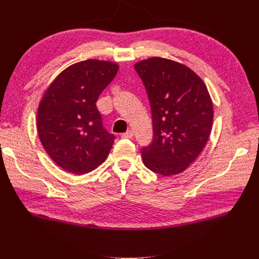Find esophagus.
Returning <instances> with one entry per match:
<instances>
[{"mask_svg": "<svg viewBox=\"0 0 259 259\" xmlns=\"http://www.w3.org/2000/svg\"><path fill=\"white\" fill-rule=\"evenodd\" d=\"M133 136H134V133H133L132 131H127L126 133H123L122 134L123 138H132Z\"/></svg>", "mask_w": 259, "mask_h": 259, "instance_id": "34e87169", "label": "esophagus"}]
</instances>
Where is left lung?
<instances>
[{"label": "left lung", "instance_id": "1", "mask_svg": "<svg viewBox=\"0 0 259 259\" xmlns=\"http://www.w3.org/2000/svg\"><path fill=\"white\" fill-rule=\"evenodd\" d=\"M150 101L153 139L142 149L147 168L163 176L184 171L203 150L213 124L206 86L191 69L153 57L135 65Z\"/></svg>", "mask_w": 259, "mask_h": 259}]
</instances>
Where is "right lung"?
<instances>
[{"mask_svg":"<svg viewBox=\"0 0 259 259\" xmlns=\"http://www.w3.org/2000/svg\"><path fill=\"white\" fill-rule=\"evenodd\" d=\"M119 66L89 59L64 70L45 92L37 110V133L58 166L83 175L110 152L114 135L104 127L96 101Z\"/></svg>","mask_w":259,"mask_h":259,"instance_id":"right-lung-1","label":"right lung"}]
</instances>
